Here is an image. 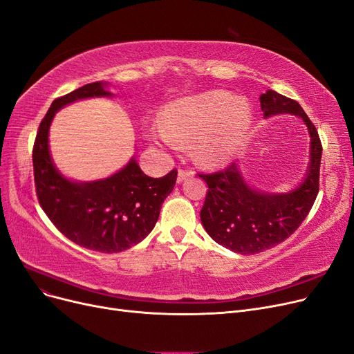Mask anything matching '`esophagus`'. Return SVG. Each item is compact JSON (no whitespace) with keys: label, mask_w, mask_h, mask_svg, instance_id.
<instances>
[{"label":"esophagus","mask_w":354,"mask_h":354,"mask_svg":"<svg viewBox=\"0 0 354 354\" xmlns=\"http://www.w3.org/2000/svg\"><path fill=\"white\" fill-rule=\"evenodd\" d=\"M192 175H194V172L188 171V169H179V171H178V183L191 178Z\"/></svg>","instance_id":"1"}]
</instances>
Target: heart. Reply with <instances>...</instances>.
Segmentation results:
<instances>
[{
	"label": "heart",
	"instance_id": "1",
	"mask_svg": "<svg viewBox=\"0 0 354 354\" xmlns=\"http://www.w3.org/2000/svg\"><path fill=\"white\" fill-rule=\"evenodd\" d=\"M252 126L248 100L232 98L225 91H208L167 105L162 127L149 133L156 145L175 149L194 143L195 158L207 166L220 165L233 155Z\"/></svg>",
	"mask_w": 354,
	"mask_h": 354
}]
</instances>
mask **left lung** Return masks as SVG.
<instances>
[{
	"mask_svg": "<svg viewBox=\"0 0 354 354\" xmlns=\"http://www.w3.org/2000/svg\"><path fill=\"white\" fill-rule=\"evenodd\" d=\"M260 106L265 117L294 114L302 118L311 140L310 163L304 180L285 194L252 188L236 162L224 171L199 175L208 185L201 209L205 232L223 248L240 254L260 253L286 240L308 215L319 187L322 146L302 106L272 89L260 95Z\"/></svg>",
	"mask_w": 354,
	"mask_h": 354,
	"instance_id": "1",
	"label": "left lung"
}]
</instances>
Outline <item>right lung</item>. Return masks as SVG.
I'll return each instance as SVG.
<instances>
[{
    "instance_id": "add662e5",
    "label": "right lung",
    "mask_w": 354,
    "mask_h": 354,
    "mask_svg": "<svg viewBox=\"0 0 354 354\" xmlns=\"http://www.w3.org/2000/svg\"><path fill=\"white\" fill-rule=\"evenodd\" d=\"M105 86L104 82L86 84L52 102L36 136L33 169L39 204L60 233L81 248L118 253L151 232L178 172L174 169L163 178H150L134 158L113 176L92 182H75L57 171L49 150L55 114L78 100L111 97Z\"/></svg>"
}]
</instances>
